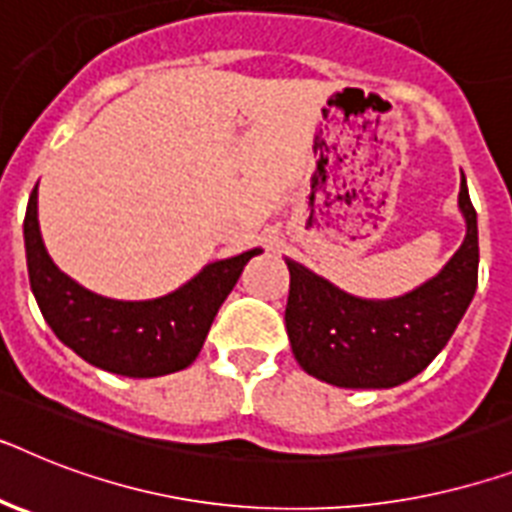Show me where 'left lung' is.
I'll return each mask as SVG.
<instances>
[{"label":"left lung","instance_id":"left-lung-1","mask_svg":"<svg viewBox=\"0 0 512 512\" xmlns=\"http://www.w3.org/2000/svg\"><path fill=\"white\" fill-rule=\"evenodd\" d=\"M458 202L468 226L465 242L439 276L405 297H350L286 260V334L310 376L344 389H389L418 376L442 352L479 284V228L465 178Z\"/></svg>","mask_w":512,"mask_h":512}]
</instances>
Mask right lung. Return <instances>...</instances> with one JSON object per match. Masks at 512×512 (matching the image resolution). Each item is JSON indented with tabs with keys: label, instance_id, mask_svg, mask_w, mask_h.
I'll use <instances>...</instances> for the list:
<instances>
[{
	"label": "right lung",
	"instance_id": "add662e5",
	"mask_svg": "<svg viewBox=\"0 0 512 512\" xmlns=\"http://www.w3.org/2000/svg\"><path fill=\"white\" fill-rule=\"evenodd\" d=\"M23 236L33 297L57 339L86 363L131 378L165 376L194 363L218 307L239 281L249 257L260 252L249 249L210 263L168 297L120 302L83 289L52 263L41 242L36 189L28 199Z\"/></svg>",
	"mask_w": 512,
	"mask_h": 512
}]
</instances>
